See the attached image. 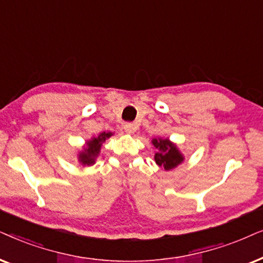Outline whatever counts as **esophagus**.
I'll use <instances>...</instances> for the list:
<instances>
[{"mask_svg": "<svg viewBox=\"0 0 263 263\" xmlns=\"http://www.w3.org/2000/svg\"><path fill=\"white\" fill-rule=\"evenodd\" d=\"M124 129H125V132L127 135H134L135 134V126L132 125V124H125L124 125Z\"/></svg>", "mask_w": 263, "mask_h": 263, "instance_id": "obj_1", "label": "esophagus"}]
</instances>
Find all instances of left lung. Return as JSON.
I'll return each instance as SVG.
<instances>
[{"instance_id": "1", "label": "left lung", "mask_w": 263, "mask_h": 263, "mask_svg": "<svg viewBox=\"0 0 263 263\" xmlns=\"http://www.w3.org/2000/svg\"><path fill=\"white\" fill-rule=\"evenodd\" d=\"M152 144L156 150L154 159H155L157 166L162 170L171 171L183 163L185 159L183 153L178 149L176 143L170 141V138H153Z\"/></svg>"}]
</instances>
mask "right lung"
<instances>
[{
  "mask_svg": "<svg viewBox=\"0 0 263 263\" xmlns=\"http://www.w3.org/2000/svg\"><path fill=\"white\" fill-rule=\"evenodd\" d=\"M114 134L111 132H102V134L93 136L91 139L85 142L83 145V149L78 152V162L82 166H92L96 163L97 157H99L101 153V148H102L103 143L110 138Z\"/></svg>",
  "mask_w": 263,
  "mask_h": 263,
  "instance_id": "1",
  "label": "right lung"
}]
</instances>
